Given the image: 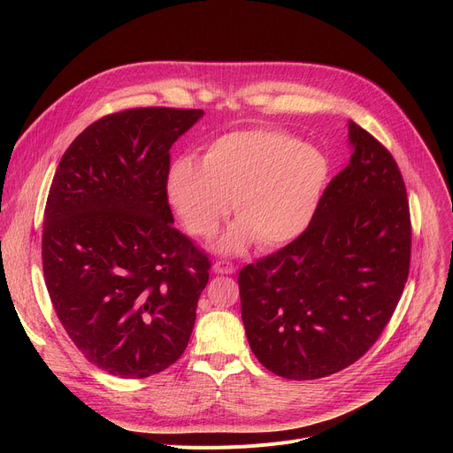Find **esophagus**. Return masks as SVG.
Segmentation results:
<instances>
[{"label": "esophagus", "mask_w": 453, "mask_h": 453, "mask_svg": "<svg viewBox=\"0 0 453 453\" xmlns=\"http://www.w3.org/2000/svg\"><path fill=\"white\" fill-rule=\"evenodd\" d=\"M234 270V265L229 263V260H217V263H214V272L220 275H231Z\"/></svg>", "instance_id": "esophagus-1"}]
</instances>
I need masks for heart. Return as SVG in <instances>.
I'll return each mask as SVG.
<instances>
[{
  "instance_id": "1",
  "label": "heart",
  "mask_w": 453,
  "mask_h": 453,
  "mask_svg": "<svg viewBox=\"0 0 453 453\" xmlns=\"http://www.w3.org/2000/svg\"><path fill=\"white\" fill-rule=\"evenodd\" d=\"M328 159L282 130L253 128L212 139L202 163L180 157L169 173V198L198 236H212L229 214L241 220L220 250L257 241L263 248L292 242L312 222L328 181Z\"/></svg>"
}]
</instances>
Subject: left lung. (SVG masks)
<instances>
[{
    "mask_svg": "<svg viewBox=\"0 0 453 453\" xmlns=\"http://www.w3.org/2000/svg\"><path fill=\"white\" fill-rule=\"evenodd\" d=\"M354 152L312 222L239 273L250 347L288 380L334 374L382 336L408 280L411 217L391 152L350 121Z\"/></svg>",
    "mask_w": 453,
    "mask_h": 453,
    "instance_id": "obj_1",
    "label": "left lung"
}]
</instances>
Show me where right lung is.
Listing matches in <instances>:
<instances>
[{
	"label": "right lung",
	"instance_id": "add662e5",
	"mask_svg": "<svg viewBox=\"0 0 453 453\" xmlns=\"http://www.w3.org/2000/svg\"><path fill=\"white\" fill-rule=\"evenodd\" d=\"M193 108L101 117L64 152L47 195L42 266L67 336L99 369L147 378L183 354L211 260L173 227L171 147Z\"/></svg>",
	"mask_w": 453,
	"mask_h": 453
}]
</instances>
